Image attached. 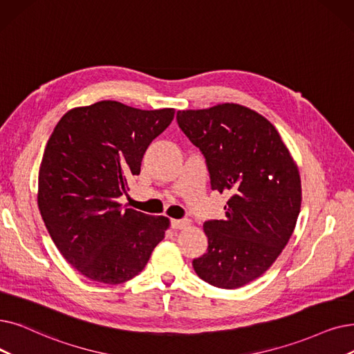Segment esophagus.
<instances>
[{
	"mask_svg": "<svg viewBox=\"0 0 354 354\" xmlns=\"http://www.w3.org/2000/svg\"><path fill=\"white\" fill-rule=\"evenodd\" d=\"M171 225L174 230H185V228L191 227V221L189 220H172Z\"/></svg>",
	"mask_w": 354,
	"mask_h": 354,
	"instance_id": "esophagus-1",
	"label": "esophagus"
}]
</instances>
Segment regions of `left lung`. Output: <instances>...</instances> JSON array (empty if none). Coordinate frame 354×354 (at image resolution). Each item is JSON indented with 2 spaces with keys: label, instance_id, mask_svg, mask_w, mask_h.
<instances>
[{
  "label": "left lung",
  "instance_id": "obj_1",
  "mask_svg": "<svg viewBox=\"0 0 354 354\" xmlns=\"http://www.w3.org/2000/svg\"><path fill=\"white\" fill-rule=\"evenodd\" d=\"M178 124L203 151L211 188L230 194L225 218L204 223L208 249L192 260L212 286L236 289L282 253L301 209L295 160L270 121L240 104L178 111Z\"/></svg>",
  "mask_w": 354,
  "mask_h": 354
}]
</instances>
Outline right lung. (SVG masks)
<instances>
[{
    "label": "right lung",
    "mask_w": 354,
    "mask_h": 354,
    "mask_svg": "<svg viewBox=\"0 0 354 354\" xmlns=\"http://www.w3.org/2000/svg\"><path fill=\"white\" fill-rule=\"evenodd\" d=\"M174 115V109L100 101L69 110L46 145L37 192L41 218L57 250L91 281H130L163 240L169 218L124 208L117 199L127 195L146 149Z\"/></svg>",
    "instance_id": "right-lung-1"
}]
</instances>
